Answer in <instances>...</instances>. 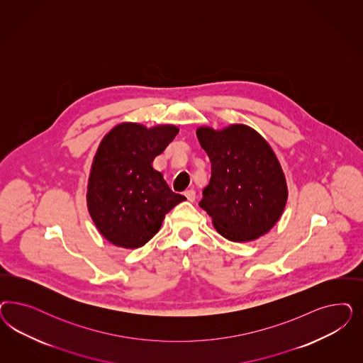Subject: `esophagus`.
I'll use <instances>...</instances> for the list:
<instances>
[{
    "mask_svg": "<svg viewBox=\"0 0 363 363\" xmlns=\"http://www.w3.org/2000/svg\"><path fill=\"white\" fill-rule=\"evenodd\" d=\"M184 196L187 198L188 201H195V199H196V194H195V191L194 189H187L186 192H184Z\"/></svg>",
    "mask_w": 363,
    "mask_h": 363,
    "instance_id": "obj_1",
    "label": "esophagus"
}]
</instances>
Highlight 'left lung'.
<instances>
[{
	"label": "left lung",
	"instance_id": "1",
	"mask_svg": "<svg viewBox=\"0 0 363 363\" xmlns=\"http://www.w3.org/2000/svg\"><path fill=\"white\" fill-rule=\"evenodd\" d=\"M196 136L212 172L199 206L215 230L236 243L267 234L289 198L286 176L269 141L246 124L201 125Z\"/></svg>",
	"mask_w": 363,
	"mask_h": 363
}]
</instances>
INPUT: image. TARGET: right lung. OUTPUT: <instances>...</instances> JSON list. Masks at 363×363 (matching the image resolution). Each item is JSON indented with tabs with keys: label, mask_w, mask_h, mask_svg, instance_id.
<instances>
[{
	"label": "right lung",
	"mask_w": 363,
	"mask_h": 363,
	"mask_svg": "<svg viewBox=\"0 0 363 363\" xmlns=\"http://www.w3.org/2000/svg\"><path fill=\"white\" fill-rule=\"evenodd\" d=\"M179 127L124 121L101 139L86 186V207L99 233L121 248H139L159 233L165 215L186 196L168 187L153 159Z\"/></svg>",
	"instance_id": "add662e5"
}]
</instances>
